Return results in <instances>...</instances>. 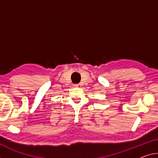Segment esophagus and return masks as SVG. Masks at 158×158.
I'll list each match as a JSON object with an SVG mask.
<instances>
[{
  "label": "esophagus",
  "mask_w": 158,
  "mask_h": 158,
  "mask_svg": "<svg viewBox=\"0 0 158 158\" xmlns=\"http://www.w3.org/2000/svg\"><path fill=\"white\" fill-rule=\"evenodd\" d=\"M74 86L76 87H79V88H81V87H82V85L81 84H75Z\"/></svg>",
  "instance_id": "obj_1"
}]
</instances>
